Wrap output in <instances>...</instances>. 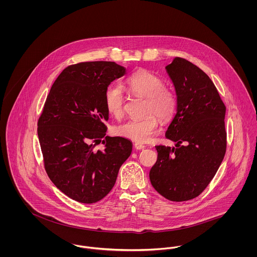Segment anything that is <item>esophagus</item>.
Returning <instances> with one entry per match:
<instances>
[{
	"label": "esophagus",
	"mask_w": 257,
	"mask_h": 257,
	"mask_svg": "<svg viewBox=\"0 0 257 257\" xmlns=\"http://www.w3.org/2000/svg\"><path fill=\"white\" fill-rule=\"evenodd\" d=\"M134 147H135L136 150H143V149L145 148V145H143V144H141V143H135V144H134Z\"/></svg>",
	"instance_id": "esophagus-1"
}]
</instances>
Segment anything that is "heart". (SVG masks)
Returning a JSON list of instances; mask_svg holds the SVG:
<instances>
[{
    "instance_id": "b5f03b06",
    "label": "heart",
    "mask_w": 257,
    "mask_h": 257,
    "mask_svg": "<svg viewBox=\"0 0 257 257\" xmlns=\"http://www.w3.org/2000/svg\"><path fill=\"white\" fill-rule=\"evenodd\" d=\"M125 87L127 90L140 98L146 99L145 118L128 120L116 127V133L124 138L137 143L149 142L158 127V119L162 121L171 118L177 108V98L173 91L164 86V82L158 75L148 71L139 70L129 76ZM104 104L107 111L114 117L123 115L124 95L122 89L110 84L104 92Z\"/></svg>"
}]
</instances>
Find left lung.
<instances>
[{
	"label": "left lung",
	"mask_w": 257,
	"mask_h": 257,
	"mask_svg": "<svg viewBox=\"0 0 257 257\" xmlns=\"http://www.w3.org/2000/svg\"><path fill=\"white\" fill-rule=\"evenodd\" d=\"M165 69L177 96L176 113L165 137L176 144L156 147L158 160L150 180L162 197L185 201L202 193L224 158L226 106L213 82L197 65L175 58Z\"/></svg>",
	"instance_id": "left-lung-1"
}]
</instances>
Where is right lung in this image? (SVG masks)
<instances>
[{
  "label": "right lung",
  "mask_w": 257,
  "mask_h": 257,
  "mask_svg": "<svg viewBox=\"0 0 257 257\" xmlns=\"http://www.w3.org/2000/svg\"><path fill=\"white\" fill-rule=\"evenodd\" d=\"M125 74L126 68L113 61L66 67L54 82L38 120L48 176L64 195L82 203L97 202L110 192L132 153L130 140L105 136L104 92ZM94 141H102L104 149L95 151Z\"/></svg>",
  "instance_id": "right-lung-1"
}]
</instances>
